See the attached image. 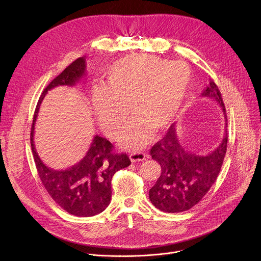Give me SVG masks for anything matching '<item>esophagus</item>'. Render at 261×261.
Wrapping results in <instances>:
<instances>
[{
    "label": "esophagus",
    "mask_w": 261,
    "mask_h": 261,
    "mask_svg": "<svg viewBox=\"0 0 261 261\" xmlns=\"http://www.w3.org/2000/svg\"><path fill=\"white\" fill-rule=\"evenodd\" d=\"M130 159L132 162L142 161L145 159V154L143 152H133L130 154Z\"/></svg>",
    "instance_id": "34e87169"
}]
</instances>
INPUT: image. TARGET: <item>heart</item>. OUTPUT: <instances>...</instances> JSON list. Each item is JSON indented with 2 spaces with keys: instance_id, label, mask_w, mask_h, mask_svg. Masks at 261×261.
Listing matches in <instances>:
<instances>
[{
  "instance_id": "heart-1",
  "label": "heart",
  "mask_w": 261,
  "mask_h": 261,
  "mask_svg": "<svg viewBox=\"0 0 261 261\" xmlns=\"http://www.w3.org/2000/svg\"><path fill=\"white\" fill-rule=\"evenodd\" d=\"M193 80L189 65L150 55L133 54L109 66L104 84L92 90L91 102L101 129L118 137L128 119L129 105L136 117L123 136V144L140 147L147 129L160 131L176 115Z\"/></svg>"
}]
</instances>
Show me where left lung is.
Instances as JSON below:
<instances>
[{
  "instance_id": "obj_1",
  "label": "left lung",
  "mask_w": 261,
  "mask_h": 261,
  "mask_svg": "<svg viewBox=\"0 0 261 261\" xmlns=\"http://www.w3.org/2000/svg\"><path fill=\"white\" fill-rule=\"evenodd\" d=\"M200 97L215 100L225 119V131L221 143L205 155L189 151L176 133L175 123L165 136L151 148L150 154L161 167V174L148 191L151 202L166 213H181L192 208L216 181L227 150V116L221 93L213 81Z\"/></svg>"
}]
</instances>
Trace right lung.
<instances>
[{"instance_id":"1","label":"right lung","mask_w":261,"mask_h":261,"mask_svg":"<svg viewBox=\"0 0 261 261\" xmlns=\"http://www.w3.org/2000/svg\"><path fill=\"white\" fill-rule=\"evenodd\" d=\"M86 57L70 64L43 91L37 104L31 128V146L37 171L51 198L66 212L77 217H92L102 213L110 203L111 178L131 164L126 154L113 153L114 145L95 135L85 157L65 170L46 166L35 147V124L45 95L59 86H75L86 75Z\"/></svg>"}]
</instances>
